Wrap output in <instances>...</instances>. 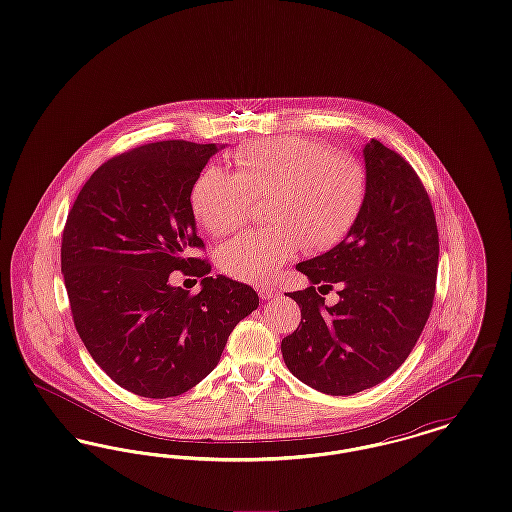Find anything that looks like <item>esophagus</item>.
<instances>
[{
	"mask_svg": "<svg viewBox=\"0 0 512 512\" xmlns=\"http://www.w3.org/2000/svg\"><path fill=\"white\" fill-rule=\"evenodd\" d=\"M257 292H259V297H261V299H265V301L278 295V290H276V288H272V286H259V288H257Z\"/></svg>",
	"mask_w": 512,
	"mask_h": 512,
	"instance_id": "1",
	"label": "esophagus"
}]
</instances>
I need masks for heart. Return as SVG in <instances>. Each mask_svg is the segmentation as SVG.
<instances>
[{
	"label": "heart",
	"mask_w": 512,
	"mask_h": 512,
	"mask_svg": "<svg viewBox=\"0 0 512 512\" xmlns=\"http://www.w3.org/2000/svg\"><path fill=\"white\" fill-rule=\"evenodd\" d=\"M236 172L207 167L192 186L195 219L213 236L242 226L253 199L267 195V228L247 230L219 249L234 280L263 284L305 245L324 251L351 230L365 203L366 172L347 151L301 136L251 140L234 153Z\"/></svg>",
	"instance_id": "obj_1"
}]
</instances>
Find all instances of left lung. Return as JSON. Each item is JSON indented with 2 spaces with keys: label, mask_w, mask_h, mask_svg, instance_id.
Listing matches in <instances>:
<instances>
[{
  "label": "left lung",
  "mask_w": 512,
  "mask_h": 512,
  "mask_svg": "<svg viewBox=\"0 0 512 512\" xmlns=\"http://www.w3.org/2000/svg\"><path fill=\"white\" fill-rule=\"evenodd\" d=\"M361 213L340 244L303 261L311 286L288 293L301 324L282 340L295 378L328 395H353L384 382L405 363L430 317L438 276V226L413 167L370 140ZM318 290L338 283L341 301Z\"/></svg>",
  "instance_id": "obj_1"
}]
</instances>
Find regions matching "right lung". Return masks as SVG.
Listing matches in <instances>:
<instances>
[{
    "label": "right lung",
    "mask_w": 512,
    "mask_h": 512,
    "mask_svg": "<svg viewBox=\"0 0 512 512\" xmlns=\"http://www.w3.org/2000/svg\"><path fill=\"white\" fill-rule=\"evenodd\" d=\"M217 144L157 142L121 153L74 199L61 272L88 353L124 390L165 399L192 390L215 366L257 292L188 257L203 247L190 194ZM174 269L202 278L195 296L170 286Z\"/></svg>",
    "instance_id": "1"
}]
</instances>
